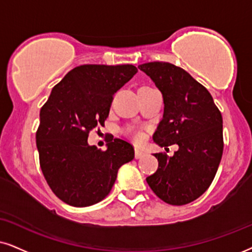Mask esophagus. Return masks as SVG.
Masks as SVG:
<instances>
[{"mask_svg":"<svg viewBox=\"0 0 252 252\" xmlns=\"http://www.w3.org/2000/svg\"><path fill=\"white\" fill-rule=\"evenodd\" d=\"M143 155H144V152H143L142 150H139V149H135V158H136V159L142 158V157H143Z\"/></svg>","mask_w":252,"mask_h":252,"instance_id":"obj_1","label":"esophagus"}]
</instances>
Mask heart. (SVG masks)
I'll list each match as a JSON object with an SVG mask.
<instances>
[{
	"instance_id": "heart-1",
	"label": "heart",
	"mask_w": 252,
	"mask_h": 252,
	"mask_svg": "<svg viewBox=\"0 0 252 252\" xmlns=\"http://www.w3.org/2000/svg\"><path fill=\"white\" fill-rule=\"evenodd\" d=\"M129 135L132 138V141L136 143H141L143 142V139H144V133H143L139 129L131 128L129 130Z\"/></svg>"
}]
</instances>
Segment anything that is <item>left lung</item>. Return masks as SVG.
<instances>
[{
    "mask_svg": "<svg viewBox=\"0 0 252 252\" xmlns=\"http://www.w3.org/2000/svg\"><path fill=\"white\" fill-rule=\"evenodd\" d=\"M138 68L161 92L164 115L154 141L165 148L178 144L172 157L159 152L158 168L146 178L159 199L173 206L194 201L208 189L223 154L221 111L211 93L185 69L152 62Z\"/></svg>",
    "mask_w": 252,
    "mask_h": 252,
    "instance_id": "8db88e82",
    "label": "left lung"
}]
</instances>
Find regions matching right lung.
Masks as SVG:
<instances>
[{
    "label": "right lung",
    "mask_w": 252,
    "mask_h": 252,
    "mask_svg": "<svg viewBox=\"0 0 252 252\" xmlns=\"http://www.w3.org/2000/svg\"><path fill=\"white\" fill-rule=\"evenodd\" d=\"M136 73L133 65L78 66L52 88L41 107L36 132L39 165L50 189L67 205L100 202L119 168L135 157L133 146L123 139L107 141L104 151L87 139L92 130L104 126L114 95Z\"/></svg>",
    "instance_id": "obj_1"
}]
</instances>
